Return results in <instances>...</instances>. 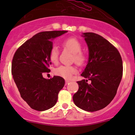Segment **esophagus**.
Segmentation results:
<instances>
[{"instance_id": "1", "label": "esophagus", "mask_w": 135, "mask_h": 135, "mask_svg": "<svg viewBox=\"0 0 135 135\" xmlns=\"http://www.w3.org/2000/svg\"><path fill=\"white\" fill-rule=\"evenodd\" d=\"M70 82V81H69V80H66V81H65V84H66V85H67V84H69Z\"/></svg>"}]
</instances>
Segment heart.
<instances>
[{"label":"heart","instance_id":"b5f03b06","mask_svg":"<svg viewBox=\"0 0 135 135\" xmlns=\"http://www.w3.org/2000/svg\"><path fill=\"white\" fill-rule=\"evenodd\" d=\"M62 45L66 49L74 54V60L78 65H81L84 63L85 57L81 52V45L76 38H70L62 42ZM59 57V50L56 46H54L50 52V59L51 62H56ZM76 68L72 66H60L55 70V74L65 79H70L73 74L76 73Z\"/></svg>","mask_w":135,"mask_h":135}]
</instances>
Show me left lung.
<instances>
[{"mask_svg":"<svg viewBox=\"0 0 135 135\" xmlns=\"http://www.w3.org/2000/svg\"><path fill=\"white\" fill-rule=\"evenodd\" d=\"M89 50L88 64L81 76L91 80L77 81L79 89L73 95L78 108L95 112L105 108L117 93L123 75V62L119 51L103 36L93 32H84Z\"/></svg>","mask_w":135,"mask_h":135,"instance_id":"left-lung-1","label":"left lung"}]
</instances>
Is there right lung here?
<instances>
[{"label": "right lung", "mask_w": 135, "mask_h": 135, "mask_svg": "<svg viewBox=\"0 0 135 135\" xmlns=\"http://www.w3.org/2000/svg\"><path fill=\"white\" fill-rule=\"evenodd\" d=\"M66 31H45L36 34L20 46L13 55L12 74L21 98L31 108L44 111L57 101L65 80L54 76L46 79L42 73L50 71V52L53 40Z\"/></svg>", "instance_id": "obj_1"}]
</instances>
